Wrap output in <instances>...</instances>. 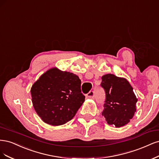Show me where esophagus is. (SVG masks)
<instances>
[{
	"mask_svg": "<svg viewBox=\"0 0 159 159\" xmlns=\"http://www.w3.org/2000/svg\"><path fill=\"white\" fill-rule=\"evenodd\" d=\"M86 96L88 97V98H95V93H94V91H93V90H91V91H90L89 93L86 94Z\"/></svg>",
	"mask_w": 159,
	"mask_h": 159,
	"instance_id": "34e87169",
	"label": "esophagus"
}]
</instances>
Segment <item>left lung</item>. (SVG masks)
Returning <instances> with one entry per match:
<instances>
[{"instance_id": "left-lung-1", "label": "left lung", "mask_w": 159, "mask_h": 159, "mask_svg": "<svg viewBox=\"0 0 159 159\" xmlns=\"http://www.w3.org/2000/svg\"><path fill=\"white\" fill-rule=\"evenodd\" d=\"M100 86L106 94L102 114L107 124L116 127L128 124L136 111L137 102L129 82L124 78L107 74L102 77Z\"/></svg>"}]
</instances>
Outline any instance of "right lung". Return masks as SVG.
Here are the masks:
<instances>
[{
  "label": "right lung",
  "instance_id": "1",
  "mask_svg": "<svg viewBox=\"0 0 159 159\" xmlns=\"http://www.w3.org/2000/svg\"><path fill=\"white\" fill-rule=\"evenodd\" d=\"M81 81L73 73L53 68L40 76L31 89L32 103L42 120L61 125L73 118L84 102Z\"/></svg>",
  "mask_w": 159,
  "mask_h": 159
}]
</instances>
